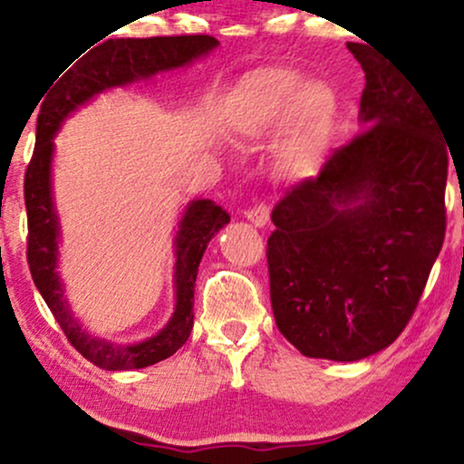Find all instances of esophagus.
Returning <instances> with one entry per match:
<instances>
[{"mask_svg": "<svg viewBox=\"0 0 464 464\" xmlns=\"http://www.w3.org/2000/svg\"><path fill=\"white\" fill-rule=\"evenodd\" d=\"M244 216L246 218H248L252 225L255 227H266L267 225V220H269V208L266 203H255L252 205V208H248L244 212Z\"/></svg>", "mask_w": 464, "mask_h": 464, "instance_id": "esophagus-1", "label": "esophagus"}]
</instances>
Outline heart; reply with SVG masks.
Instances as JSON below:
<instances>
[{
    "mask_svg": "<svg viewBox=\"0 0 464 464\" xmlns=\"http://www.w3.org/2000/svg\"><path fill=\"white\" fill-rule=\"evenodd\" d=\"M338 101L330 85L306 81L297 70L266 66L239 81L228 102L233 130L242 137H263L286 120L293 154L316 148L330 134Z\"/></svg>",
    "mask_w": 464,
    "mask_h": 464,
    "instance_id": "obj_1",
    "label": "heart"
}]
</instances>
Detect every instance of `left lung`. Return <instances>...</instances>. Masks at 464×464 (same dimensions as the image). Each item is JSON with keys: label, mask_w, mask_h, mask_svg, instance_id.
Masks as SVG:
<instances>
[{"label": "left lung", "mask_w": 464, "mask_h": 464, "mask_svg": "<svg viewBox=\"0 0 464 464\" xmlns=\"http://www.w3.org/2000/svg\"><path fill=\"white\" fill-rule=\"evenodd\" d=\"M362 63L363 126L316 178L276 203L267 237L276 325L306 357L355 362L407 327L445 237L448 145L435 109L394 62Z\"/></svg>", "instance_id": "1"}]
</instances>
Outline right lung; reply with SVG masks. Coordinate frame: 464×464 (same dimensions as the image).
Returning a JSON list of instances; mask_svg holds the SVG:
<instances>
[{
  "label": "right lung",
  "instance_id": "obj_1",
  "mask_svg": "<svg viewBox=\"0 0 464 464\" xmlns=\"http://www.w3.org/2000/svg\"><path fill=\"white\" fill-rule=\"evenodd\" d=\"M218 44L205 34L195 36H156V38H111L81 57L72 68L57 76L46 90L40 104L36 126V148L25 171L27 208V263L34 285L44 297L46 306L66 334L68 343L85 360L102 371H132L171 357L186 343L192 330V304L198 263L209 239L231 220L227 209L208 198L192 201L179 222L175 237V313L162 332L139 344H113L93 338L76 324L63 300V289L57 276V239L60 222L51 197V156L53 134L76 107L90 101L102 90L128 85L160 70H171L190 63Z\"/></svg>",
  "mask_w": 464,
  "mask_h": 464
}]
</instances>
